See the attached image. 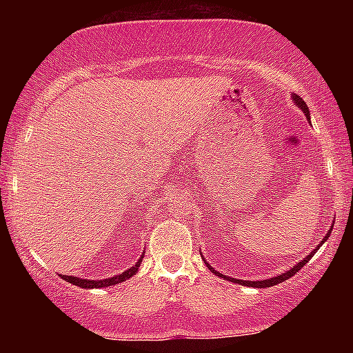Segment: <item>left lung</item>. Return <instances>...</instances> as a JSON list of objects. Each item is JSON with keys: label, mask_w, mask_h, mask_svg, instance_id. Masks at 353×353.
<instances>
[{"label": "left lung", "mask_w": 353, "mask_h": 353, "mask_svg": "<svg viewBox=\"0 0 353 353\" xmlns=\"http://www.w3.org/2000/svg\"><path fill=\"white\" fill-rule=\"evenodd\" d=\"M292 101L294 103H296L299 108H301L302 110H303V114H305V117L307 119H310V110H308V108H307V104H305V101H303L301 96H297V94H292ZM330 238V233H327L326 236H325V239L321 241V244L325 243V241ZM318 248H320V245H318ZM318 249H315L313 250V252L310 254V255H307L305 259L303 260H301V262H299L296 267L294 268H291L289 270V272H286V273H283V274H279V276H273V278H270V279H263V281H244V279H234V278H228V276H225V274H221V273H219V272H215L214 268L210 267L209 263H207V267H209V270L210 272H214L216 276H221V278H225V279H228V281H233V283H238V284H243V286H249V288H270V286H276V284H279V283H283V281H286V279H289L291 276H294V274H296L299 270H301L303 265H305L308 260H310L312 257H313V254L316 252Z\"/></svg>", "instance_id": "obj_1"}]
</instances>
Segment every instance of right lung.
Listing matches in <instances>:
<instances>
[{"mask_svg": "<svg viewBox=\"0 0 353 353\" xmlns=\"http://www.w3.org/2000/svg\"><path fill=\"white\" fill-rule=\"evenodd\" d=\"M141 260H143V255L141 259L138 260L137 263L133 265L132 268H128L127 272H123L122 274H117V276H112V278H105V279H81V278H77V276H64V274H61L62 278L65 279V281H69L72 284H75V286H80V288H88V289H93V288H108V286H114V284H119L125 281V279L132 278L133 274H137L138 272V267L141 265Z\"/></svg>", "mask_w": 353, "mask_h": 353, "instance_id": "1", "label": "right lung"}]
</instances>
